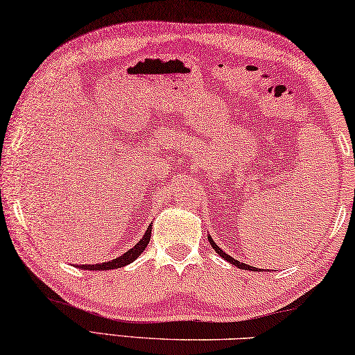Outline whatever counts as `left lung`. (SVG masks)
Returning a JSON list of instances; mask_svg holds the SVG:
<instances>
[{
	"label": "left lung",
	"mask_w": 355,
	"mask_h": 355,
	"mask_svg": "<svg viewBox=\"0 0 355 355\" xmlns=\"http://www.w3.org/2000/svg\"><path fill=\"white\" fill-rule=\"evenodd\" d=\"M207 241H209V243H211V247L216 250V252L220 254V257H222L225 261H228L230 264H232V266H236L237 269H242V270H250V272H259L261 269H257V267H253V266H248V264H245V263H241V261H237V259H234L232 257H230V254H226L222 248H220L216 242L212 241V237L211 236H207Z\"/></svg>",
	"instance_id": "1"
}]
</instances>
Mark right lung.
<instances>
[{
	"mask_svg": "<svg viewBox=\"0 0 355 355\" xmlns=\"http://www.w3.org/2000/svg\"><path fill=\"white\" fill-rule=\"evenodd\" d=\"M150 230H153V225L148 226L146 232H144L141 239H139L135 245H133L130 250H127L124 254H121L118 258H114L112 261H105V263H98V264H75V267H78L81 270H112V269H119V267L130 264L144 252V248L148 247V243L150 241Z\"/></svg>",
	"mask_w": 355,
	"mask_h": 355,
	"instance_id": "right-lung-1",
	"label": "right lung"
}]
</instances>
